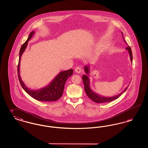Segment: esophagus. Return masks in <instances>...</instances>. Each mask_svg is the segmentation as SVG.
Segmentation results:
<instances>
[{"mask_svg":"<svg viewBox=\"0 0 148 148\" xmlns=\"http://www.w3.org/2000/svg\"><path fill=\"white\" fill-rule=\"evenodd\" d=\"M75 71L77 73H80L82 72V69L80 67H77L75 68Z\"/></svg>","mask_w":148,"mask_h":148,"instance_id":"esophagus-1","label":"esophagus"}]
</instances>
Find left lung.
Segmentation results:
<instances>
[{
  "label": "left lung",
  "mask_w": 148,
  "mask_h": 148,
  "mask_svg": "<svg viewBox=\"0 0 148 148\" xmlns=\"http://www.w3.org/2000/svg\"><path fill=\"white\" fill-rule=\"evenodd\" d=\"M121 34L123 36V40L124 42L127 44V42H125L124 38V36H123V33L121 32ZM126 49L128 51L129 53V56H130V60L132 63L133 62V55H132V49L130 48V47H127L126 48ZM84 71L86 73V75H83L82 79L84 83V90L85 92H86V94L87 95V96L92 99V100L95 103H108V102H110L112 101L113 100L118 98L124 92H125V90H127L128 86L127 88L124 89V90L123 92H121V93L119 94L118 95H116L114 97H103L101 95H100L96 93L95 92H93L92 90V89L90 87V80L89 78L88 77V76H89V73H90V67L89 65H86L84 66Z\"/></svg>",
  "instance_id": "1"
}]
</instances>
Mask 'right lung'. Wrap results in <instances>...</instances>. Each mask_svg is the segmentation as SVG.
Returning a JSON list of instances; mask_svg holds the SVG:
<instances>
[{
	"label": "right lung",
	"mask_w": 148,
	"mask_h": 148,
	"mask_svg": "<svg viewBox=\"0 0 148 148\" xmlns=\"http://www.w3.org/2000/svg\"><path fill=\"white\" fill-rule=\"evenodd\" d=\"M34 33V31H32L30 33L28 39L22 45L20 50L19 59L18 65V79L23 89L32 98L42 101H56L63 95L65 82L73 73V70L72 69L68 71H60L49 84L38 90H31L28 88L22 81L20 75V62L21 56L27 47L29 40L32 38Z\"/></svg>",
	"instance_id": "obj_1"
}]
</instances>
